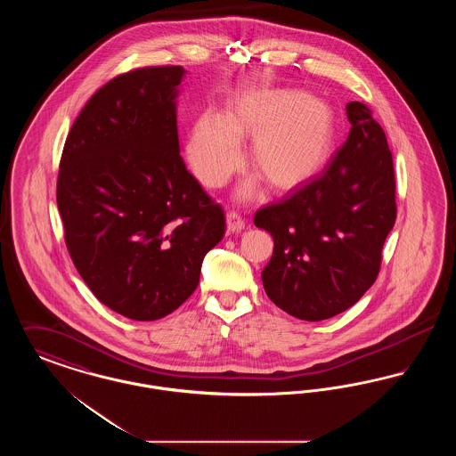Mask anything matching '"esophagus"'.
Segmentation results:
<instances>
[{
  "mask_svg": "<svg viewBox=\"0 0 456 456\" xmlns=\"http://www.w3.org/2000/svg\"><path fill=\"white\" fill-rule=\"evenodd\" d=\"M244 225H246V222L239 212H236V210L227 212V227H229L231 232H240L244 229Z\"/></svg>",
  "mask_w": 456,
  "mask_h": 456,
  "instance_id": "esophagus-1",
  "label": "esophagus"
}]
</instances>
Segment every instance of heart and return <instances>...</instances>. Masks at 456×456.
<instances>
[{"instance_id": "obj_1", "label": "heart", "mask_w": 456, "mask_h": 456, "mask_svg": "<svg viewBox=\"0 0 456 456\" xmlns=\"http://www.w3.org/2000/svg\"><path fill=\"white\" fill-rule=\"evenodd\" d=\"M239 136H255L251 164L277 190H290L323 169L335 145L331 108L304 92L275 88L239 95L225 118L203 112L188 140L196 177L210 188L227 181L240 162ZM251 184L242 195H251Z\"/></svg>"}]
</instances>
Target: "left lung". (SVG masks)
I'll return each mask as SVG.
<instances>
[{
    "mask_svg": "<svg viewBox=\"0 0 456 456\" xmlns=\"http://www.w3.org/2000/svg\"><path fill=\"white\" fill-rule=\"evenodd\" d=\"M346 143L325 171L255 214L273 238L266 296L304 322L344 313L374 283L396 218L387 134L362 102H348Z\"/></svg>",
    "mask_w": 456,
    "mask_h": 456,
    "instance_id": "8db88e82",
    "label": "left lung"
}]
</instances>
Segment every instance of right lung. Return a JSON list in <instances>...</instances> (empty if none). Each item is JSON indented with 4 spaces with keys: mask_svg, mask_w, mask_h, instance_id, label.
<instances>
[{
    "mask_svg": "<svg viewBox=\"0 0 456 456\" xmlns=\"http://www.w3.org/2000/svg\"><path fill=\"white\" fill-rule=\"evenodd\" d=\"M183 66H143L99 88L66 136L56 184L68 253L92 294L136 322L171 314L225 231L186 169L175 121Z\"/></svg>",
    "mask_w": 456,
    "mask_h": 456,
    "instance_id": "obj_1",
    "label": "right lung"
}]
</instances>
